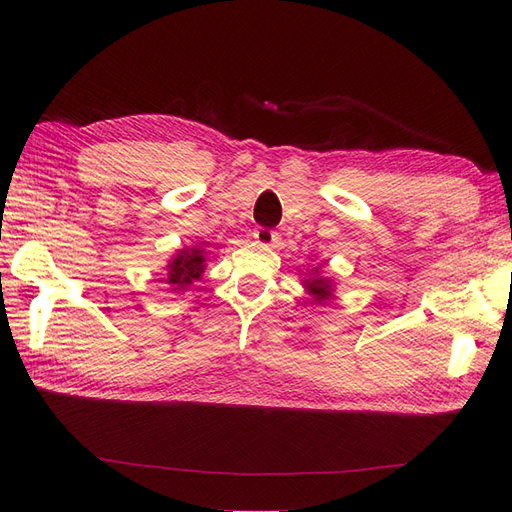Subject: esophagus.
Here are the masks:
<instances>
[{
  "label": "esophagus",
  "instance_id": "34e87169",
  "mask_svg": "<svg viewBox=\"0 0 512 512\" xmlns=\"http://www.w3.org/2000/svg\"><path fill=\"white\" fill-rule=\"evenodd\" d=\"M254 239L260 245H273V243H277V239H280V235H277V232L271 228H256Z\"/></svg>",
  "mask_w": 512,
  "mask_h": 512
}]
</instances>
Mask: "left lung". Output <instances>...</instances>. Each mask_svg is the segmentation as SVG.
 I'll return each mask as SVG.
<instances>
[{
    "label": "left lung",
    "mask_w": 512,
    "mask_h": 512,
    "mask_svg": "<svg viewBox=\"0 0 512 512\" xmlns=\"http://www.w3.org/2000/svg\"><path fill=\"white\" fill-rule=\"evenodd\" d=\"M307 290L314 294V297L320 301H324L327 297H331V282L322 280V277H314V280H305Z\"/></svg>",
    "instance_id": "left-lung-1"
}]
</instances>
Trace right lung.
<instances>
[{"mask_svg": "<svg viewBox=\"0 0 512 512\" xmlns=\"http://www.w3.org/2000/svg\"><path fill=\"white\" fill-rule=\"evenodd\" d=\"M168 284L175 286L173 292H179V288L190 286L194 280H198L200 273L205 269V250L200 247H192V250H183L177 254V258L168 265Z\"/></svg>", "mask_w": 512, "mask_h": 512, "instance_id": "right-lung-1", "label": "right lung"}]
</instances>
